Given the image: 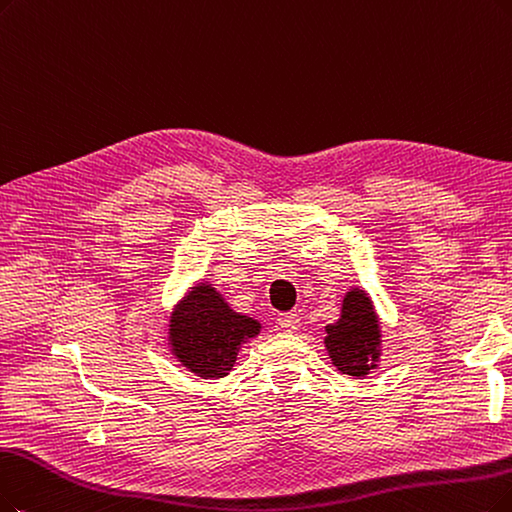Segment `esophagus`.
<instances>
[{"label": "esophagus", "mask_w": 512, "mask_h": 512, "mask_svg": "<svg viewBox=\"0 0 512 512\" xmlns=\"http://www.w3.org/2000/svg\"><path fill=\"white\" fill-rule=\"evenodd\" d=\"M277 325L283 332H296L300 327V317L296 313H279L277 315Z\"/></svg>", "instance_id": "obj_1"}]
</instances>
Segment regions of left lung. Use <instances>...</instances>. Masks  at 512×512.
<instances>
[{"instance_id":"left-lung-1","label":"left lung","mask_w":512,"mask_h":512,"mask_svg":"<svg viewBox=\"0 0 512 512\" xmlns=\"http://www.w3.org/2000/svg\"><path fill=\"white\" fill-rule=\"evenodd\" d=\"M325 349L342 374L365 376L380 357V323L374 304L363 290H351L342 300V315L325 327Z\"/></svg>"}]
</instances>
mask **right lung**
Segmentation results:
<instances>
[{
    "label": "right lung",
    "mask_w": 512,
    "mask_h": 512,
    "mask_svg": "<svg viewBox=\"0 0 512 512\" xmlns=\"http://www.w3.org/2000/svg\"><path fill=\"white\" fill-rule=\"evenodd\" d=\"M258 332L256 319L235 313L208 283L193 288L170 317L172 353L199 378L227 376L239 346Z\"/></svg>",
    "instance_id": "1"
}]
</instances>
